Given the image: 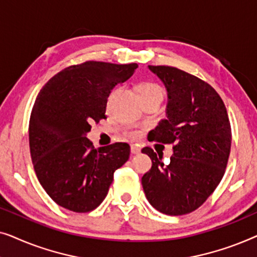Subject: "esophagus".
<instances>
[{
  "label": "esophagus",
  "instance_id": "esophagus-1",
  "mask_svg": "<svg viewBox=\"0 0 257 257\" xmlns=\"http://www.w3.org/2000/svg\"><path fill=\"white\" fill-rule=\"evenodd\" d=\"M131 153L132 154H139L140 153V149L137 145H132L131 146Z\"/></svg>",
  "mask_w": 257,
  "mask_h": 257
}]
</instances>
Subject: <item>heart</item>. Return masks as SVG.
I'll return each mask as SVG.
<instances>
[{
  "label": "heart",
  "instance_id": "1",
  "mask_svg": "<svg viewBox=\"0 0 257 257\" xmlns=\"http://www.w3.org/2000/svg\"><path fill=\"white\" fill-rule=\"evenodd\" d=\"M139 93L142 98L146 97H159L163 98L164 91L163 87H161L159 84L153 83V82H144L139 85ZM130 138L137 139L142 136V131L140 130H130V131L126 132Z\"/></svg>",
  "mask_w": 257,
  "mask_h": 257
}]
</instances>
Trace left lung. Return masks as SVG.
Here are the masks:
<instances>
[{"label":"left lung","instance_id":"8db88e82","mask_svg":"<svg viewBox=\"0 0 257 257\" xmlns=\"http://www.w3.org/2000/svg\"><path fill=\"white\" fill-rule=\"evenodd\" d=\"M149 69L165 84L168 96L167 119L153 130L151 140L173 144V156L164 165L160 154L144 147L152 167L142 185L157 210L184 215L198 209L220 184L230 153V122L222 99L208 83L173 66Z\"/></svg>","mask_w":257,"mask_h":257}]
</instances>
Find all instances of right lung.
I'll list each match as a JSON object with an SVG mask.
<instances>
[{
	"instance_id": "obj_1",
	"label": "right lung",
	"mask_w": 257,
	"mask_h": 257,
	"mask_svg": "<svg viewBox=\"0 0 257 257\" xmlns=\"http://www.w3.org/2000/svg\"><path fill=\"white\" fill-rule=\"evenodd\" d=\"M137 68L136 63L84 62L56 73L38 93L29 121L31 160L42 187L63 208H97L114 171L128 160V144L96 150L86 135L91 124L106 118L111 90Z\"/></svg>"
}]
</instances>
